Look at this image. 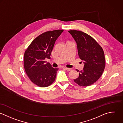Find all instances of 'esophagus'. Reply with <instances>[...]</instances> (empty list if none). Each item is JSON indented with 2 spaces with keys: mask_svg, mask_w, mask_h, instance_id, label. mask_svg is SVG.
<instances>
[{
  "mask_svg": "<svg viewBox=\"0 0 123 123\" xmlns=\"http://www.w3.org/2000/svg\"><path fill=\"white\" fill-rule=\"evenodd\" d=\"M65 68V70H67V71H70L71 69H70V68Z\"/></svg>",
  "mask_w": 123,
  "mask_h": 123,
  "instance_id": "obj_1",
  "label": "esophagus"
}]
</instances>
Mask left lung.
I'll return each mask as SVG.
<instances>
[{
    "instance_id": "1",
    "label": "left lung",
    "mask_w": 123,
    "mask_h": 123,
    "mask_svg": "<svg viewBox=\"0 0 123 123\" xmlns=\"http://www.w3.org/2000/svg\"><path fill=\"white\" fill-rule=\"evenodd\" d=\"M68 32L77 43L79 56L84 64L82 70H76L79 77L74 81L81 86H90L99 80L104 71L105 61L104 51L97 42L87 33L76 30Z\"/></svg>"
}]
</instances>
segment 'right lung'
I'll return each instance as SVG.
<instances>
[{"label":"right lung","instance_id":"right-lung-1","mask_svg":"<svg viewBox=\"0 0 123 123\" xmlns=\"http://www.w3.org/2000/svg\"><path fill=\"white\" fill-rule=\"evenodd\" d=\"M63 30L49 31L36 37L24 55V67L30 80L40 87H46L55 81L58 68H54L45 59H50L51 52Z\"/></svg>","mask_w":123,"mask_h":123}]
</instances>
